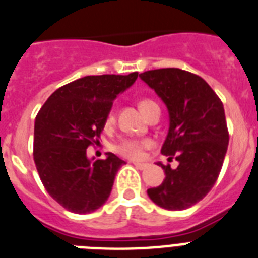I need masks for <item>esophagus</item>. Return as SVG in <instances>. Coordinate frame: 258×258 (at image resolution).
<instances>
[{
  "mask_svg": "<svg viewBox=\"0 0 258 258\" xmlns=\"http://www.w3.org/2000/svg\"><path fill=\"white\" fill-rule=\"evenodd\" d=\"M133 165L139 170H145L149 167V165H147V163H141V162H133Z\"/></svg>",
  "mask_w": 258,
  "mask_h": 258,
  "instance_id": "34e87169",
  "label": "esophagus"
}]
</instances>
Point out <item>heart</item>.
Returning a JSON list of instances; mask_svg holds the SVG:
<instances>
[{
	"label": "heart",
	"mask_w": 258,
	"mask_h": 258,
	"mask_svg": "<svg viewBox=\"0 0 258 258\" xmlns=\"http://www.w3.org/2000/svg\"><path fill=\"white\" fill-rule=\"evenodd\" d=\"M158 105L157 103H154L153 100L150 99H143V100L139 101V108L142 109V112L147 115L150 109ZM113 123V113L109 112L107 119H105V124L109 125ZM153 145V142L150 139H124L121 141L119 145L116 146V151L123 157L133 158V159H137V158H141L142 154H143V150L150 147Z\"/></svg>",
	"instance_id": "b5f03b06"
}]
</instances>
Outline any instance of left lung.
<instances>
[{
  "label": "left lung",
  "mask_w": 258,
  "mask_h": 258,
  "mask_svg": "<svg viewBox=\"0 0 258 258\" xmlns=\"http://www.w3.org/2000/svg\"><path fill=\"white\" fill-rule=\"evenodd\" d=\"M169 111V133L161 153L178 167L158 162L166 174L159 186L147 190L154 204L184 210L200 202L216 183L229 145L224 104L198 75L162 68L139 75Z\"/></svg>",
  "instance_id": "obj_1"
}]
</instances>
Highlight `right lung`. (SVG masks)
Wrapping results in <instances>:
<instances>
[{
    "mask_svg": "<svg viewBox=\"0 0 258 258\" xmlns=\"http://www.w3.org/2000/svg\"><path fill=\"white\" fill-rule=\"evenodd\" d=\"M130 75L86 76L56 89L34 120L33 158L44 187L62 208L87 214L103 206L117 170L125 162L107 153L105 159H88L119 93L133 86Z\"/></svg>",
    "mask_w": 258,
    "mask_h": 258,
    "instance_id": "1",
    "label": "right lung"
}]
</instances>
